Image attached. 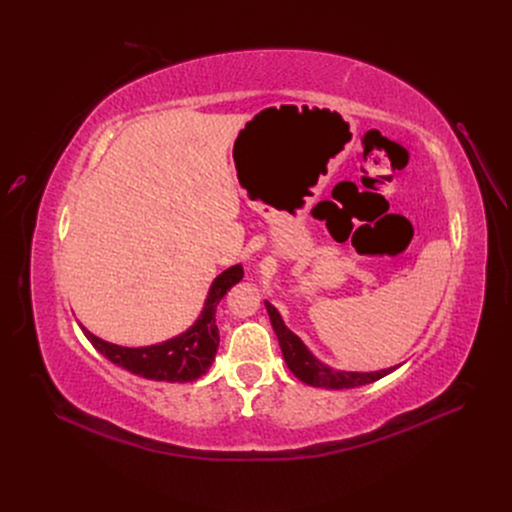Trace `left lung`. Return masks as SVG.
<instances>
[{
	"label": "left lung",
	"mask_w": 512,
	"mask_h": 512,
	"mask_svg": "<svg viewBox=\"0 0 512 512\" xmlns=\"http://www.w3.org/2000/svg\"><path fill=\"white\" fill-rule=\"evenodd\" d=\"M264 306H266V310H269L271 323H273V329L277 333L279 346H281V352H283V358L287 362L289 371L308 385L327 387V389H348V387L373 383V381H377V379H381V377H385V375H389V373L398 369V367H389V369L375 371V373L335 371V369L327 367V364H323L321 360H316L310 354V350L304 346L302 339L285 327L279 310L271 302H264Z\"/></svg>",
	"instance_id": "8db88e82"
}]
</instances>
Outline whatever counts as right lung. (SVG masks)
Instances as JSON below:
<instances>
[{
  "label": "right lung",
  "instance_id": "obj_1",
  "mask_svg": "<svg viewBox=\"0 0 512 512\" xmlns=\"http://www.w3.org/2000/svg\"><path fill=\"white\" fill-rule=\"evenodd\" d=\"M243 269L241 264L231 266L225 273L212 281L208 298L204 302V310L185 333L166 339L162 344L143 346V348H125L116 346L104 339L89 333L83 325V333L97 352H102L110 362L127 369L133 375L154 381H170V383H189L202 377L214 360L218 342L216 327V306L225 298L227 291L241 281Z\"/></svg>",
  "mask_w": 512,
  "mask_h": 512
}]
</instances>
